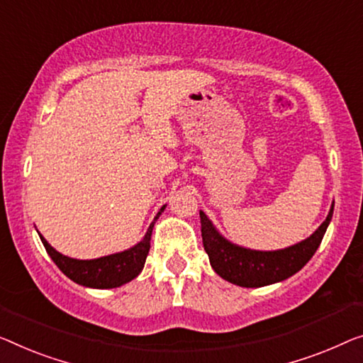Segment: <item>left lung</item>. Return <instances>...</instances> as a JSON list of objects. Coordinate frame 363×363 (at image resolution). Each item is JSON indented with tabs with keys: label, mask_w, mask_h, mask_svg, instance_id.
Returning <instances> with one entry per match:
<instances>
[{
	"label": "left lung",
	"mask_w": 363,
	"mask_h": 363,
	"mask_svg": "<svg viewBox=\"0 0 363 363\" xmlns=\"http://www.w3.org/2000/svg\"><path fill=\"white\" fill-rule=\"evenodd\" d=\"M333 212L334 203L320 228L301 242L279 251H254L225 240L207 218V215L200 210L203 250L208 254L215 272L231 284L246 289H257V286L282 282L298 272L313 257L321 245L329 221L333 218Z\"/></svg>",
	"instance_id": "8db88e82"
}]
</instances>
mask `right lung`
Masks as SVG:
<instances>
[{
	"mask_svg": "<svg viewBox=\"0 0 363 363\" xmlns=\"http://www.w3.org/2000/svg\"><path fill=\"white\" fill-rule=\"evenodd\" d=\"M164 207L166 205L161 207L158 215L155 216L153 221H151L147 235H145V238L138 242V245H135L127 251L116 252L111 254V256H104L99 259L81 261V259L63 256V254L53 250L40 233L39 236L43 242V247H45V251L48 252V256L52 257V261L55 262L57 267L60 269L68 279H72L73 282L83 286H91V289H116V286H121L130 282V280H133L140 272H142L150 251L151 231H153L155 221L158 220V216L163 212Z\"/></svg>",
	"mask_w": 363,
	"mask_h": 363,
	"instance_id": "right-lung-1",
	"label": "right lung"
}]
</instances>
